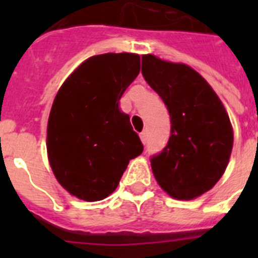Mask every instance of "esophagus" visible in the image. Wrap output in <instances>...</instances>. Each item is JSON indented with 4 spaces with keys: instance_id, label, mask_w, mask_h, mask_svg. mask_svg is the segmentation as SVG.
<instances>
[{
    "instance_id": "obj_1",
    "label": "esophagus",
    "mask_w": 258,
    "mask_h": 258,
    "mask_svg": "<svg viewBox=\"0 0 258 258\" xmlns=\"http://www.w3.org/2000/svg\"><path fill=\"white\" fill-rule=\"evenodd\" d=\"M140 137H141V141H142V143L147 142V131H143L142 133L140 134Z\"/></svg>"
}]
</instances>
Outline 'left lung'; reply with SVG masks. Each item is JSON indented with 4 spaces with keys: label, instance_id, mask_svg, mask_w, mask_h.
Here are the masks:
<instances>
[{
    "label": "left lung",
    "instance_id": "left-lung-1",
    "mask_svg": "<svg viewBox=\"0 0 258 258\" xmlns=\"http://www.w3.org/2000/svg\"><path fill=\"white\" fill-rule=\"evenodd\" d=\"M142 75L170 116V137L151 157L157 183L178 200L211 190L226 170L234 133L220 98L197 71L152 54L142 56Z\"/></svg>",
    "mask_w": 258,
    "mask_h": 258
}]
</instances>
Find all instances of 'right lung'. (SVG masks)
Wrapping results in <instances>:
<instances>
[{"mask_svg": "<svg viewBox=\"0 0 258 258\" xmlns=\"http://www.w3.org/2000/svg\"><path fill=\"white\" fill-rule=\"evenodd\" d=\"M141 58L107 52L86 59L68 76L52 102L47 156L59 183L86 202L112 194L129 160L143 145L118 101L134 81Z\"/></svg>", "mask_w": 258, "mask_h": 258, "instance_id": "1", "label": "right lung"}]
</instances>
